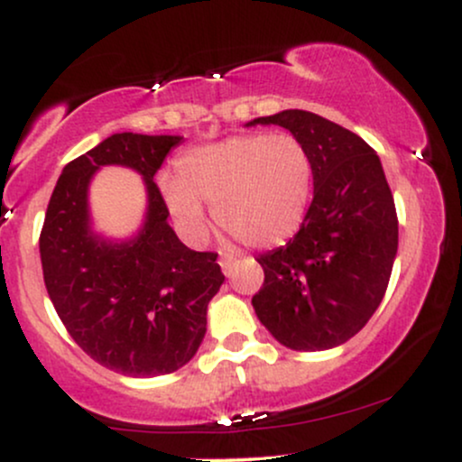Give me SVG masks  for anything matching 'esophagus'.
<instances>
[{
	"mask_svg": "<svg viewBox=\"0 0 462 462\" xmlns=\"http://www.w3.org/2000/svg\"><path fill=\"white\" fill-rule=\"evenodd\" d=\"M235 263H236V256H235V254L221 252V256H219V264H221V269H224V273H226V275L232 272V267H235Z\"/></svg>",
	"mask_w": 462,
	"mask_h": 462,
	"instance_id": "34e87169",
	"label": "esophagus"
}]
</instances>
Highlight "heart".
I'll return each mask as SVG.
<instances>
[{
    "instance_id": "1",
    "label": "heart",
    "mask_w": 462,
    "mask_h": 462,
    "mask_svg": "<svg viewBox=\"0 0 462 462\" xmlns=\"http://www.w3.org/2000/svg\"><path fill=\"white\" fill-rule=\"evenodd\" d=\"M169 210L184 230L204 232V206L217 224L252 247H273L300 230L312 193L309 152L291 134H236L195 147L162 178Z\"/></svg>"
}]
</instances>
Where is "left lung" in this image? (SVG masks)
<instances>
[{
    "mask_svg": "<svg viewBox=\"0 0 462 462\" xmlns=\"http://www.w3.org/2000/svg\"><path fill=\"white\" fill-rule=\"evenodd\" d=\"M280 125L309 152L312 201L300 232L256 261L252 298L275 341L319 352L349 341L371 319L397 254L395 201L378 153L358 134L309 110H282L247 125Z\"/></svg>",
    "mask_w": 462,
    "mask_h": 462,
    "instance_id": "left-lung-1",
    "label": "left lung"
}]
</instances>
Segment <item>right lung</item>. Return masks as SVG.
Instances as JSON below:
<instances>
[{
	"mask_svg": "<svg viewBox=\"0 0 462 462\" xmlns=\"http://www.w3.org/2000/svg\"><path fill=\"white\" fill-rule=\"evenodd\" d=\"M180 141L134 132L104 139L62 169L41 230L47 293L67 332L99 365L132 378L171 374L195 356L208 301L226 280L215 252L180 241L153 182ZM108 163L139 172L148 190L146 221L125 242L90 224L88 184Z\"/></svg>",
	"mask_w": 462,
	"mask_h": 462,
	"instance_id": "1",
	"label": "right lung"
}]
</instances>
